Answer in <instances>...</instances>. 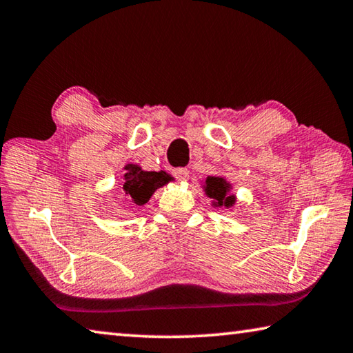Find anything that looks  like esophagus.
Segmentation results:
<instances>
[{
  "label": "esophagus",
  "mask_w": 353,
  "mask_h": 353,
  "mask_svg": "<svg viewBox=\"0 0 353 353\" xmlns=\"http://www.w3.org/2000/svg\"><path fill=\"white\" fill-rule=\"evenodd\" d=\"M172 174H174V177L177 179L179 182H185V181H188L190 171L187 168H177V170L172 171Z\"/></svg>",
  "instance_id": "34e87169"
}]
</instances>
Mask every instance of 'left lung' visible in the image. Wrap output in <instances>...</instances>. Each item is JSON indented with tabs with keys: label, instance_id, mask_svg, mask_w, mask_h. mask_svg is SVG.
I'll list each match as a JSON object with an SVG mask.
<instances>
[{
	"label": "left lung",
	"instance_id": "obj_1",
	"mask_svg": "<svg viewBox=\"0 0 353 353\" xmlns=\"http://www.w3.org/2000/svg\"><path fill=\"white\" fill-rule=\"evenodd\" d=\"M202 190L207 198L212 199V207L214 208H229L234 210L236 204V196L232 193V183L224 176H207L202 181Z\"/></svg>",
	"mask_w": 353,
	"mask_h": 353
}]
</instances>
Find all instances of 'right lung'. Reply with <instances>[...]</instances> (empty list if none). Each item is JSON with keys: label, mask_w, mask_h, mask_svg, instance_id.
Instances as JSON below:
<instances>
[{"label": "right lung", "mask_w": 353, "mask_h": 353, "mask_svg": "<svg viewBox=\"0 0 353 353\" xmlns=\"http://www.w3.org/2000/svg\"><path fill=\"white\" fill-rule=\"evenodd\" d=\"M124 171L126 172L123 174V193L137 207L145 205L155 191L170 183L172 179L168 172L145 171L137 163L124 165Z\"/></svg>", "instance_id": "add662e5"}]
</instances>
